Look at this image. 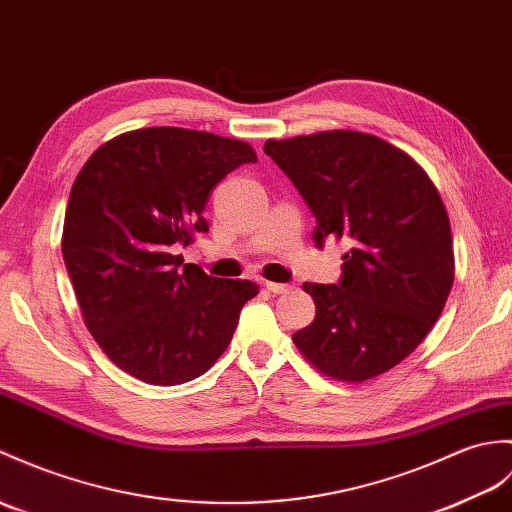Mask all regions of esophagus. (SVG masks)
<instances>
[{
    "label": "esophagus",
    "instance_id": "34e87169",
    "mask_svg": "<svg viewBox=\"0 0 512 512\" xmlns=\"http://www.w3.org/2000/svg\"><path fill=\"white\" fill-rule=\"evenodd\" d=\"M266 288H268V292H272V294H288V292H292V290H294V285H290V283H275V281H268V283H266Z\"/></svg>",
    "mask_w": 512,
    "mask_h": 512
}]
</instances>
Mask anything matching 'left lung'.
I'll return each mask as SVG.
<instances>
[{"label": "left lung", "instance_id": "8db88e82", "mask_svg": "<svg viewBox=\"0 0 512 512\" xmlns=\"http://www.w3.org/2000/svg\"><path fill=\"white\" fill-rule=\"evenodd\" d=\"M316 218L314 242L344 237L338 283H305L316 318L292 336L320 373L364 382L419 347L454 283L449 218L438 189L406 152L375 135L327 130L268 139Z\"/></svg>", "mask_w": 512, "mask_h": 512}]
</instances>
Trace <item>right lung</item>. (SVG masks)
Instances as JSON below:
<instances>
[{"mask_svg": "<svg viewBox=\"0 0 512 512\" xmlns=\"http://www.w3.org/2000/svg\"><path fill=\"white\" fill-rule=\"evenodd\" d=\"M255 161L240 139L154 126L106 141L76 176L63 227L69 279L95 342L141 382L176 386L209 371L259 292L176 255L209 231L202 211L216 185Z\"/></svg>", "mask_w": 512, "mask_h": 512, "instance_id": "1", "label": "right lung"}]
</instances>
